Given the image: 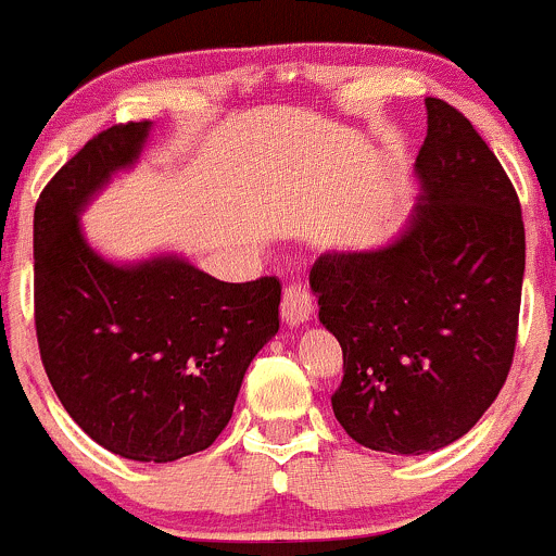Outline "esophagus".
Instances as JSON below:
<instances>
[{"label": "esophagus", "mask_w": 556, "mask_h": 556, "mask_svg": "<svg viewBox=\"0 0 556 556\" xmlns=\"http://www.w3.org/2000/svg\"><path fill=\"white\" fill-rule=\"evenodd\" d=\"M313 316V296L302 283H289L283 289V302H280V318L286 326H300Z\"/></svg>", "instance_id": "esophagus-1"}]
</instances>
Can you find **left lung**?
I'll use <instances>...</instances> for the list:
<instances>
[{"instance_id":"8db88e82","label":"left lung","mask_w":556,"mask_h":556,"mask_svg":"<svg viewBox=\"0 0 556 556\" xmlns=\"http://www.w3.org/2000/svg\"><path fill=\"white\" fill-rule=\"evenodd\" d=\"M426 109L406 230L375 251L320 254L311 270L342 348L334 417L391 455L437 452L477 426L511 369L522 302L517 190L468 117L442 99Z\"/></svg>"}]
</instances>
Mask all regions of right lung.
Segmentation results:
<instances>
[{
	"instance_id": "right-lung-1",
	"label": "right lung",
	"mask_w": 556,
	"mask_h": 556,
	"mask_svg": "<svg viewBox=\"0 0 556 556\" xmlns=\"http://www.w3.org/2000/svg\"><path fill=\"white\" fill-rule=\"evenodd\" d=\"M150 128L101 130L39 194L34 324L72 420L114 455L170 463L230 422L245 369L278 331L280 283H225L174 254L114 265L90 249L79 211L136 163Z\"/></svg>"
}]
</instances>
